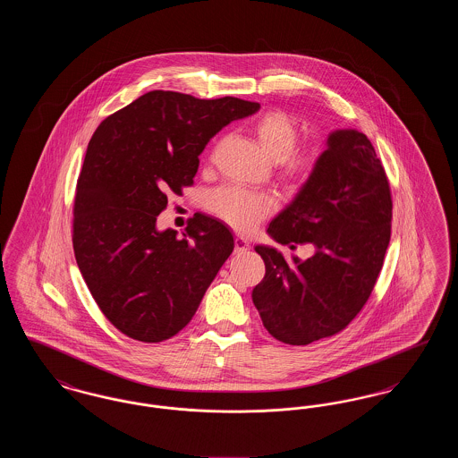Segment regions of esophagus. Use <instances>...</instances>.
Returning a JSON list of instances; mask_svg holds the SVG:
<instances>
[{
  "mask_svg": "<svg viewBox=\"0 0 458 458\" xmlns=\"http://www.w3.org/2000/svg\"><path fill=\"white\" fill-rule=\"evenodd\" d=\"M247 250H249V242L243 237H237L235 239V254H242V252H247Z\"/></svg>",
  "mask_w": 458,
  "mask_h": 458,
  "instance_id": "obj_1",
  "label": "esophagus"
}]
</instances>
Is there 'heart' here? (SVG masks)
Here are the masks:
<instances>
[{
    "instance_id": "obj_1",
    "label": "heart",
    "mask_w": 458,
    "mask_h": 458,
    "mask_svg": "<svg viewBox=\"0 0 458 458\" xmlns=\"http://www.w3.org/2000/svg\"><path fill=\"white\" fill-rule=\"evenodd\" d=\"M252 133L264 154L280 165L282 178L292 187L307 183L318 170L316 153H293L299 140V125L284 111H266L252 123ZM209 211L240 232H250L275 209V200L266 194L235 187H223L208 199Z\"/></svg>"
}]
</instances>
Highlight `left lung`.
Wrapping results in <instances>:
<instances>
[{"label":"left lung","mask_w":458,"mask_h":458,"mask_svg":"<svg viewBox=\"0 0 458 458\" xmlns=\"http://www.w3.org/2000/svg\"><path fill=\"white\" fill-rule=\"evenodd\" d=\"M392 194L369 139L331 131L314 176L267 226L278 243H310L309 259L288 262L256 245L266 275L252 302L271 336L309 345L342 331L368 302L392 235ZM295 247V245H292Z\"/></svg>","instance_id":"obj_1"}]
</instances>
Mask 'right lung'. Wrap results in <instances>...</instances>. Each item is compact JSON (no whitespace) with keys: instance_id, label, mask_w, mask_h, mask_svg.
Returning a JSON list of instances; mask_svg holds the SVG:
<instances>
[{"instance_id":"obj_1","label":"right lung","mask_w":458,"mask_h":458,"mask_svg":"<svg viewBox=\"0 0 458 458\" xmlns=\"http://www.w3.org/2000/svg\"><path fill=\"white\" fill-rule=\"evenodd\" d=\"M259 108L230 96L151 90L90 137L73 206V252L96 304L123 335L146 344L174 336L230 258L235 242L219 219L196 213L183 239L157 230L156 219L168 192L194 183L209 139Z\"/></svg>"}]
</instances>
